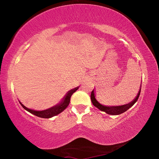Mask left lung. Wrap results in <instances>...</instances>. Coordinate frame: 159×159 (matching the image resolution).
Wrapping results in <instances>:
<instances>
[{"label": "left lung", "mask_w": 159, "mask_h": 159, "mask_svg": "<svg viewBox=\"0 0 159 159\" xmlns=\"http://www.w3.org/2000/svg\"><path fill=\"white\" fill-rule=\"evenodd\" d=\"M140 91H141V88L140 90H139L138 95L136 97V98L134 99L133 102L128 104H125V105L119 106V107H106V106L102 105L101 104H99V102L96 100V99L95 98V93H94V90L91 92L90 98L93 105L96 107L97 108H98L99 110H101V111L106 112L107 114H110V115H119L120 114H122V113L126 111L128 109H130L131 107H133L134 105V104L138 101L139 94H140Z\"/></svg>", "instance_id": "obj_1"}]
</instances>
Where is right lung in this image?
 Wrapping results in <instances>:
<instances>
[{
    "label": "right lung",
    "mask_w": 159,
    "mask_h": 159,
    "mask_svg": "<svg viewBox=\"0 0 159 159\" xmlns=\"http://www.w3.org/2000/svg\"><path fill=\"white\" fill-rule=\"evenodd\" d=\"M79 87H77L74 89L71 90L69 91V93L66 94V95L65 98L63 99V100L61 101L60 104H59L58 105H56L55 107H52V108L48 109L46 110H44V111H35V110H32V109H29L28 108H26L25 106H24L20 102V103L22 107L25 109H26V111H28L29 112H30L31 114H34L36 116L41 117V118H49L52 116H55L57 115L60 114V113L62 112L64 109H65L68 105L69 104L70 102V99H71V95H73L74 93L76 92V91L78 90Z\"/></svg>",
    "instance_id": "obj_1"
}]
</instances>
